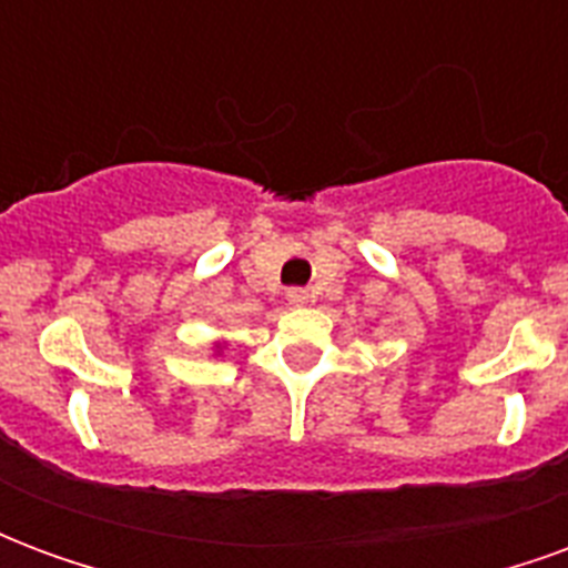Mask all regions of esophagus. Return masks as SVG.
I'll return each instance as SVG.
<instances>
[{
  "instance_id": "34e87169",
  "label": "esophagus",
  "mask_w": 568,
  "mask_h": 568,
  "mask_svg": "<svg viewBox=\"0 0 568 568\" xmlns=\"http://www.w3.org/2000/svg\"><path fill=\"white\" fill-rule=\"evenodd\" d=\"M288 304H295V307H304V304H307L310 301V295L307 292H304V288H288Z\"/></svg>"
}]
</instances>
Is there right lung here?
Segmentation results:
<instances>
[{
    "label": "right lung",
    "mask_w": 568,
    "mask_h": 568,
    "mask_svg": "<svg viewBox=\"0 0 568 568\" xmlns=\"http://www.w3.org/2000/svg\"><path fill=\"white\" fill-rule=\"evenodd\" d=\"M212 349H215V356H219V353L224 349V344H222V341H215V344H212Z\"/></svg>",
    "instance_id": "right-lung-1"
}]
</instances>
